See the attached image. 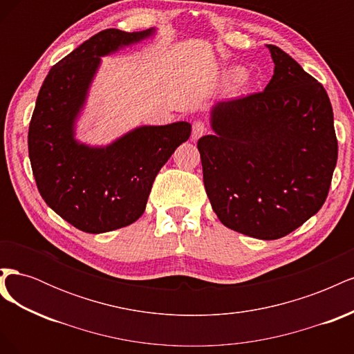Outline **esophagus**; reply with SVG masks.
I'll return each instance as SVG.
<instances>
[{"label": "esophagus", "instance_id": "34e87169", "mask_svg": "<svg viewBox=\"0 0 354 354\" xmlns=\"http://www.w3.org/2000/svg\"><path fill=\"white\" fill-rule=\"evenodd\" d=\"M207 130H208V127H207L205 122H203V121H195L194 125H192V140L196 142L198 138H201L203 134L207 133Z\"/></svg>", "mask_w": 354, "mask_h": 354}]
</instances>
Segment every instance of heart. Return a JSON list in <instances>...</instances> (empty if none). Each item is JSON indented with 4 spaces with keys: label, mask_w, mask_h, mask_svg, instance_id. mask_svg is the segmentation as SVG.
<instances>
[{
    "label": "heart",
    "mask_w": 354,
    "mask_h": 354,
    "mask_svg": "<svg viewBox=\"0 0 354 354\" xmlns=\"http://www.w3.org/2000/svg\"><path fill=\"white\" fill-rule=\"evenodd\" d=\"M243 75H245V72H243L242 69L233 68V69H230V71L227 72L226 78H227V81H230V82H236V81H241V80L243 78Z\"/></svg>",
    "instance_id": "obj_1"
}]
</instances>
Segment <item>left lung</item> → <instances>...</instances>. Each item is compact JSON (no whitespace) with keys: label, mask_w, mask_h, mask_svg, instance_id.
<instances>
[{"label":"left lung","mask_w":354,"mask_h":354,"mask_svg":"<svg viewBox=\"0 0 354 354\" xmlns=\"http://www.w3.org/2000/svg\"><path fill=\"white\" fill-rule=\"evenodd\" d=\"M267 87L220 102L214 134L198 140L203 185L224 226L246 236H286L322 208L337 165L334 113L324 85L267 44Z\"/></svg>","instance_id":"8db88e82"}]
</instances>
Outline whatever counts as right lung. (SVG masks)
I'll return each instance as SVG.
<instances>
[{"label":"right lung","mask_w":354,"mask_h":354,"mask_svg":"<svg viewBox=\"0 0 354 354\" xmlns=\"http://www.w3.org/2000/svg\"><path fill=\"white\" fill-rule=\"evenodd\" d=\"M153 32H99L56 63L38 93L28 133L32 173L47 205L82 232H111L140 218L159 169L190 137V124L180 121L134 128L104 147L75 138L100 57Z\"/></svg>","instance_id":"1"}]
</instances>
